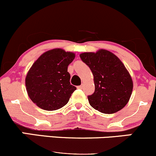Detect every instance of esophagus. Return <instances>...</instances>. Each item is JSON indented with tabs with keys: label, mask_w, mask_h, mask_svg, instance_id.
Instances as JSON below:
<instances>
[{
	"label": "esophagus",
	"mask_w": 156,
	"mask_h": 156,
	"mask_svg": "<svg viewBox=\"0 0 156 156\" xmlns=\"http://www.w3.org/2000/svg\"><path fill=\"white\" fill-rule=\"evenodd\" d=\"M83 86H84V85L82 84V85H80V86H79L77 88H78V89H83Z\"/></svg>",
	"instance_id": "obj_1"
}]
</instances>
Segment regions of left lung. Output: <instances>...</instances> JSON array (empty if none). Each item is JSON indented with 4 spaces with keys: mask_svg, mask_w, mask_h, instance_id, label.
I'll list each match as a JSON object with an SVG mask.
<instances>
[{
    "mask_svg": "<svg viewBox=\"0 0 156 156\" xmlns=\"http://www.w3.org/2000/svg\"><path fill=\"white\" fill-rule=\"evenodd\" d=\"M80 56L94 76V92L88 96L90 105L106 114L122 110L133 90L132 79L124 64L113 52L103 49Z\"/></svg>",
    "mask_w": 156,
    "mask_h": 156,
    "instance_id": "obj_1",
    "label": "left lung"
}]
</instances>
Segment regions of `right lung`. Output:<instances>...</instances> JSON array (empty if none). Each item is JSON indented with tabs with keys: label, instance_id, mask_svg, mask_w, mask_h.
Masks as SVG:
<instances>
[{
	"label": "right lung",
	"instance_id": "right-lung-1",
	"mask_svg": "<svg viewBox=\"0 0 156 156\" xmlns=\"http://www.w3.org/2000/svg\"><path fill=\"white\" fill-rule=\"evenodd\" d=\"M75 54L62 49H53L43 53L32 65L25 77L28 96L37 107L52 111L66 105L76 89L70 85L67 67Z\"/></svg>",
	"mask_w": 156,
	"mask_h": 156
}]
</instances>
